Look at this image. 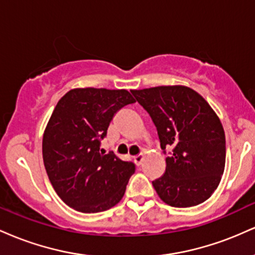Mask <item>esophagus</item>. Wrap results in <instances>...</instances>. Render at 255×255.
Listing matches in <instances>:
<instances>
[{
    "instance_id": "34e87169",
    "label": "esophagus",
    "mask_w": 255,
    "mask_h": 255,
    "mask_svg": "<svg viewBox=\"0 0 255 255\" xmlns=\"http://www.w3.org/2000/svg\"><path fill=\"white\" fill-rule=\"evenodd\" d=\"M133 159H134V163H135L136 165H140L141 164L142 159H144V156H142V154H137V156L134 157Z\"/></svg>"
}]
</instances>
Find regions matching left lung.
I'll use <instances>...</instances> for the list:
<instances>
[{"mask_svg": "<svg viewBox=\"0 0 255 255\" xmlns=\"http://www.w3.org/2000/svg\"><path fill=\"white\" fill-rule=\"evenodd\" d=\"M157 128L165 172L152 181L165 204L191 207L204 203L221 182L225 166V134L205 99L186 86L131 90Z\"/></svg>", "mask_w": 255, "mask_h": 255, "instance_id": "8db88e82", "label": "left lung"}]
</instances>
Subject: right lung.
Wrapping results in <instances>:
<instances>
[{
	"instance_id": "1",
	"label": "right lung",
	"mask_w": 255,
	"mask_h": 255,
	"mask_svg": "<svg viewBox=\"0 0 255 255\" xmlns=\"http://www.w3.org/2000/svg\"><path fill=\"white\" fill-rule=\"evenodd\" d=\"M135 99L126 90L74 89L58 101L43 136V160L55 192L72 209L95 213L115 206L135 171L101 140L115 114Z\"/></svg>"
}]
</instances>
